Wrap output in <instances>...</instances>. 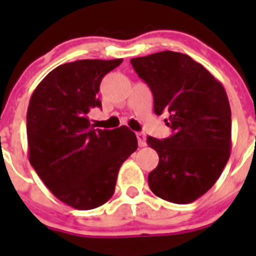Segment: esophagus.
<instances>
[{"instance_id": "1", "label": "esophagus", "mask_w": 256, "mask_h": 256, "mask_svg": "<svg viewBox=\"0 0 256 256\" xmlns=\"http://www.w3.org/2000/svg\"><path fill=\"white\" fill-rule=\"evenodd\" d=\"M136 136H137V140H138L140 148H144V146H146V137H144V133L137 132V133H136Z\"/></svg>"}]
</instances>
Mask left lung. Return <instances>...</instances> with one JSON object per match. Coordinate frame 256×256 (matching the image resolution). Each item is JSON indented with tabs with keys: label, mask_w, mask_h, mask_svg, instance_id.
<instances>
[{
	"label": "left lung",
	"mask_w": 256,
	"mask_h": 256,
	"mask_svg": "<svg viewBox=\"0 0 256 256\" xmlns=\"http://www.w3.org/2000/svg\"><path fill=\"white\" fill-rule=\"evenodd\" d=\"M154 94V110L169 112L173 134L148 137L159 164L148 173L158 198L190 204L209 191L230 155V108L227 94L209 70L188 55L162 51L130 60Z\"/></svg>",
	"instance_id": "8db88e82"
}]
</instances>
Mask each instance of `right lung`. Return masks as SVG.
I'll return each mask as SVG.
<instances>
[{
	"instance_id": "add662e5",
	"label": "right lung",
	"mask_w": 256,
	"mask_h": 256,
	"mask_svg": "<svg viewBox=\"0 0 256 256\" xmlns=\"http://www.w3.org/2000/svg\"><path fill=\"white\" fill-rule=\"evenodd\" d=\"M115 60H76L50 72L32 94L26 112L29 162L47 188L78 210L101 206L114 195L118 172L137 150L126 126L94 130L88 112Z\"/></svg>"
}]
</instances>
